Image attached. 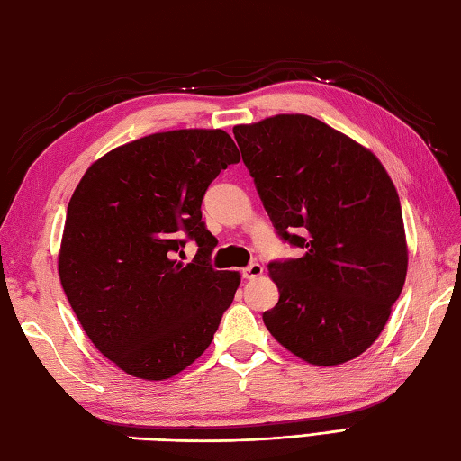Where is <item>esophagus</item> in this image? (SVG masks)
I'll list each match as a JSON object with an SVG mask.
<instances>
[{
	"instance_id": "obj_1",
	"label": "esophagus",
	"mask_w": 461,
	"mask_h": 461,
	"mask_svg": "<svg viewBox=\"0 0 461 461\" xmlns=\"http://www.w3.org/2000/svg\"><path fill=\"white\" fill-rule=\"evenodd\" d=\"M263 265H258V263H253V265H249L247 268H242V276H245V279H257V276H260L263 275Z\"/></svg>"
}]
</instances>
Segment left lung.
I'll use <instances>...</instances> for the list:
<instances>
[{"label": "left lung", "instance_id": "obj_1", "mask_svg": "<svg viewBox=\"0 0 461 461\" xmlns=\"http://www.w3.org/2000/svg\"><path fill=\"white\" fill-rule=\"evenodd\" d=\"M232 132L276 232L305 250L268 265L279 303L263 312L267 329L311 366L359 357L384 331L407 275L393 180L366 146L307 114Z\"/></svg>", "mask_w": 461, "mask_h": 461}]
</instances>
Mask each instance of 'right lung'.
<instances>
[{
	"label": "right lung",
	"instance_id": "obj_1",
	"mask_svg": "<svg viewBox=\"0 0 461 461\" xmlns=\"http://www.w3.org/2000/svg\"><path fill=\"white\" fill-rule=\"evenodd\" d=\"M240 156L224 130L156 132L86 170L68 204L58 273L86 335L128 375L162 381L211 345L240 285L208 265L203 222L211 182ZM194 238L193 264L176 258Z\"/></svg>",
	"mask_w": 461,
	"mask_h": 461
}]
</instances>
